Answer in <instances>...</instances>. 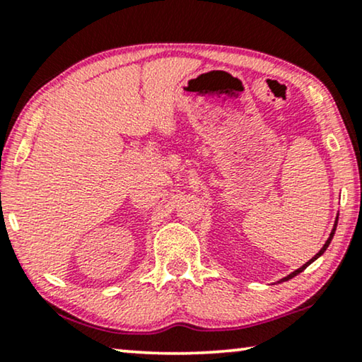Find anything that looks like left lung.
<instances>
[{"label": "left lung", "mask_w": 362, "mask_h": 362, "mask_svg": "<svg viewBox=\"0 0 362 362\" xmlns=\"http://www.w3.org/2000/svg\"><path fill=\"white\" fill-rule=\"evenodd\" d=\"M336 226H338V216H336L334 226H333V229H331V234H329V237H328V240H326V242H325V245H323V247H321V250L318 252V254H316V255L313 257V259H310L308 262H306V264H303V265H301V267H300V269H296L295 272H291V274H290V275H286V276H284V279H280V280H279V284H281V281H286V280L293 279V276H296V275H298V274H301V272H303V270L306 269V267H308V265H311V264H313V262H315L316 259H318V257H321V255H323V254H325V250H326V249H328V245L331 244V240H333V235H334V232H336Z\"/></svg>", "instance_id": "left-lung-1"}]
</instances>
